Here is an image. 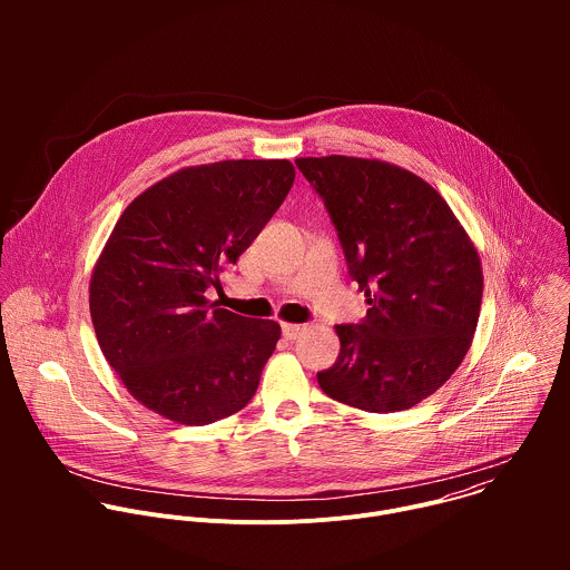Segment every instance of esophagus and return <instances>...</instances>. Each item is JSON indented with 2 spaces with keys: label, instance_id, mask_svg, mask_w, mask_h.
<instances>
[{
  "label": "esophagus",
  "instance_id": "esophagus-1",
  "mask_svg": "<svg viewBox=\"0 0 570 570\" xmlns=\"http://www.w3.org/2000/svg\"><path fill=\"white\" fill-rule=\"evenodd\" d=\"M302 332H304L302 324H291V322H284V324H282V334H284L286 341H295Z\"/></svg>",
  "mask_w": 570,
  "mask_h": 570
}]
</instances>
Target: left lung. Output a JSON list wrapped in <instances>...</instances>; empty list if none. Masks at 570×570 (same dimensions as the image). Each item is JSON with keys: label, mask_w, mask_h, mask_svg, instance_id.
<instances>
[{"label": "left lung", "mask_w": 570, "mask_h": 570, "mask_svg": "<svg viewBox=\"0 0 570 570\" xmlns=\"http://www.w3.org/2000/svg\"><path fill=\"white\" fill-rule=\"evenodd\" d=\"M338 229L370 304L336 324L341 354L322 392L367 413H399L440 390L464 361L480 315L482 268L446 200L420 176L370 157H297Z\"/></svg>", "instance_id": "1"}]
</instances>
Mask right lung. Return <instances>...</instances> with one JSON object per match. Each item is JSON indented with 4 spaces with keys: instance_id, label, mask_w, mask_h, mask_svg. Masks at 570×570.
<instances>
[{
    "instance_id": "1",
    "label": "right lung",
    "mask_w": 570,
    "mask_h": 570,
    "mask_svg": "<svg viewBox=\"0 0 570 570\" xmlns=\"http://www.w3.org/2000/svg\"><path fill=\"white\" fill-rule=\"evenodd\" d=\"M295 180L288 159L187 167L141 191L95 264L99 347L148 411L185 426L225 420L255 396L282 336L275 320L218 308L207 293L273 218Z\"/></svg>"
}]
</instances>
